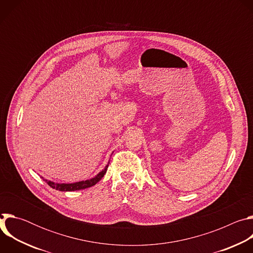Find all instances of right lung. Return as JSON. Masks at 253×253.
Wrapping results in <instances>:
<instances>
[{"mask_svg": "<svg viewBox=\"0 0 253 253\" xmlns=\"http://www.w3.org/2000/svg\"><path fill=\"white\" fill-rule=\"evenodd\" d=\"M108 165L105 167L104 170H102L97 176H95L92 179L86 180V181H80V182H76V183H70V184H65V183H54L52 181H48V180L44 179V181L47 182V184L52 187L53 189L56 190H60V191H76V190H81V189H85V188H89L93 185H95L98 181L102 179V177L105 175L106 171H107Z\"/></svg>", "mask_w": 253, "mask_h": 253, "instance_id": "obj_1", "label": "right lung"}]
</instances>
